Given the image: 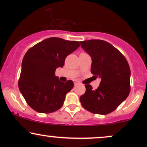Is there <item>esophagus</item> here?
<instances>
[{"label":"esophagus","mask_w":147,"mask_h":147,"mask_svg":"<svg viewBox=\"0 0 147 147\" xmlns=\"http://www.w3.org/2000/svg\"><path fill=\"white\" fill-rule=\"evenodd\" d=\"M78 84H79V82L76 81H76H74V85H75V86H76V85H78Z\"/></svg>","instance_id":"1"}]
</instances>
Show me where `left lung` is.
<instances>
[{
  "mask_svg": "<svg viewBox=\"0 0 147 147\" xmlns=\"http://www.w3.org/2000/svg\"><path fill=\"white\" fill-rule=\"evenodd\" d=\"M80 44L92 57L91 73L101 78L95 90L86 84V92L80 96V102L92 113L109 114L129 95L130 69L127 60L116 48L103 40H88L80 41Z\"/></svg>",
  "mask_w": 147,
  "mask_h": 147,
  "instance_id": "obj_1",
  "label": "left lung"
}]
</instances>
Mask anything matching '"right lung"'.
Instances as JSON below:
<instances>
[{
	"mask_svg": "<svg viewBox=\"0 0 147 147\" xmlns=\"http://www.w3.org/2000/svg\"><path fill=\"white\" fill-rule=\"evenodd\" d=\"M80 47V42L50 37L28 50L22 61L19 88L30 107L40 113H51L63 106L74 82L59 81L55 69Z\"/></svg>",
	"mask_w": 147,
	"mask_h": 147,
	"instance_id": "right-lung-1",
	"label": "right lung"
}]
</instances>
